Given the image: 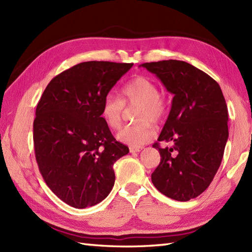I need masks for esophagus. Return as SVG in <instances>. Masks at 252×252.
<instances>
[{
    "label": "esophagus",
    "mask_w": 252,
    "mask_h": 252,
    "mask_svg": "<svg viewBox=\"0 0 252 252\" xmlns=\"http://www.w3.org/2000/svg\"><path fill=\"white\" fill-rule=\"evenodd\" d=\"M143 149V147H130V153H140Z\"/></svg>",
    "instance_id": "1"
}]
</instances>
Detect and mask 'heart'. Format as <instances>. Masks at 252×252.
<instances>
[{
  "mask_svg": "<svg viewBox=\"0 0 252 252\" xmlns=\"http://www.w3.org/2000/svg\"><path fill=\"white\" fill-rule=\"evenodd\" d=\"M122 99L114 94L104 96L100 105V117L111 130H119L122 126L125 106L137 107L135 125L127 126L119 132L118 140L133 147H140L151 142L156 135L155 125L161 123L169 112V103L164 94L160 93L157 83L152 79L138 76L122 89Z\"/></svg>",
  "mask_w": 252,
  "mask_h": 252,
  "instance_id": "1",
  "label": "heart"
}]
</instances>
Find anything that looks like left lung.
<instances>
[{
    "label": "left lung",
    "instance_id": "8db88e82",
    "mask_svg": "<svg viewBox=\"0 0 252 252\" xmlns=\"http://www.w3.org/2000/svg\"><path fill=\"white\" fill-rule=\"evenodd\" d=\"M170 93L172 107L159 142L160 163L152 173L155 187L174 200L187 201L210 185L220 167L228 137V111L220 85L189 63L169 60L145 63Z\"/></svg>",
    "mask_w": 252,
    "mask_h": 252
}]
</instances>
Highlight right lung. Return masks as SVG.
<instances>
[{"label":"right lung","instance_id":"right-lung-1","mask_svg":"<svg viewBox=\"0 0 252 252\" xmlns=\"http://www.w3.org/2000/svg\"><path fill=\"white\" fill-rule=\"evenodd\" d=\"M133 63L84 62L51 80L33 121L35 159L51 190L67 205H97L115 184L112 165L129 147L100 117L104 96Z\"/></svg>","mask_w":252,"mask_h":252}]
</instances>
